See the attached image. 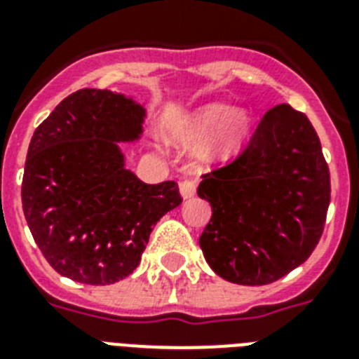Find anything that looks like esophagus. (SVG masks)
<instances>
[{
  "label": "esophagus",
  "instance_id": "esophagus-1",
  "mask_svg": "<svg viewBox=\"0 0 359 359\" xmlns=\"http://www.w3.org/2000/svg\"><path fill=\"white\" fill-rule=\"evenodd\" d=\"M179 190H180V196L184 197V199H190V197L196 196V180H180L179 184Z\"/></svg>",
  "mask_w": 359,
  "mask_h": 359
}]
</instances>
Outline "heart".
I'll use <instances>...</instances> for the list:
<instances>
[{"instance_id":"heart-1","label":"heart","mask_w":359,"mask_h":359,"mask_svg":"<svg viewBox=\"0 0 359 359\" xmlns=\"http://www.w3.org/2000/svg\"><path fill=\"white\" fill-rule=\"evenodd\" d=\"M218 129V135L207 147V156H229L235 152L250 128V117L244 109H229L224 102H212L203 106L188 117L173 132V137L180 143H197Z\"/></svg>"}]
</instances>
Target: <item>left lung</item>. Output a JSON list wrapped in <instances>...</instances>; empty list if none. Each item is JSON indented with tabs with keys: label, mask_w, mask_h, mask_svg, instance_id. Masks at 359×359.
<instances>
[{
	"label": "left lung",
	"mask_w": 359,
	"mask_h": 359,
	"mask_svg": "<svg viewBox=\"0 0 359 359\" xmlns=\"http://www.w3.org/2000/svg\"><path fill=\"white\" fill-rule=\"evenodd\" d=\"M197 194L212 207L199 245L214 272L236 285L281 279L317 248L328 214L330 169L313 124L276 106L233 162L203 175Z\"/></svg>",
	"instance_id": "obj_1"
}]
</instances>
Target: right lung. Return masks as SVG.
I'll return each mask as SVG.
<instances>
[{
  "mask_svg": "<svg viewBox=\"0 0 359 359\" xmlns=\"http://www.w3.org/2000/svg\"><path fill=\"white\" fill-rule=\"evenodd\" d=\"M145 109L106 89H80L31 137L22 180L25 222L50 266L87 285L134 272L152 227L182 203L173 180L145 184L117 141L137 140Z\"/></svg>",
  "mask_w": 359,
  "mask_h": 359,
  "instance_id": "1",
  "label": "right lung"
}]
</instances>
